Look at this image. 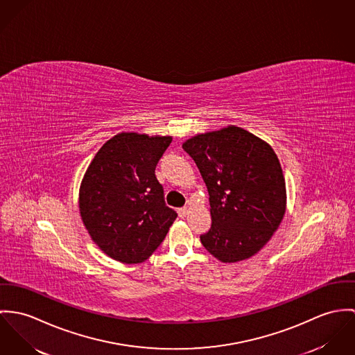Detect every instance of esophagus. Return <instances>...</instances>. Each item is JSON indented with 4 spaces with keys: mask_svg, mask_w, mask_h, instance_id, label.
I'll list each match as a JSON object with an SVG mask.
<instances>
[{
    "mask_svg": "<svg viewBox=\"0 0 355 355\" xmlns=\"http://www.w3.org/2000/svg\"><path fill=\"white\" fill-rule=\"evenodd\" d=\"M188 212H189V209H188L187 207H184V208H178V215H180L181 218H185V216L188 215Z\"/></svg>",
    "mask_w": 355,
    "mask_h": 355,
    "instance_id": "1",
    "label": "esophagus"
}]
</instances>
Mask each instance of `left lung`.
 <instances>
[{"mask_svg": "<svg viewBox=\"0 0 355 355\" xmlns=\"http://www.w3.org/2000/svg\"><path fill=\"white\" fill-rule=\"evenodd\" d=\"M182 148L209 195L212 225L200 236L202 246L222 263L259 253L286 212V181L274 148L234 125L196 135Z\"/></svg>", "mask_w": 355, "mask_h": 355, "instance_id": "1", "label": "left lung"}]
</instances>
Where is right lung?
Masks as SVG:
<instances>
[{
	"instance_id": "obj_1",
	"label": "right lung",
	"mask_w": 355,
	"mask_h": 355,
	"mask_svg": "<svg viewBox=\"0 0 355 355\" xmlns=\"http://www.w3.org/2000/svg\"><path fill=\"white\" fill-rule=\"evenodd\" d=\"M171 136L122 132L107 140L81 180V220L109 257L137 264L162 243L177 212L164 204L155 167Z\"/></svg>"
}]
</instances>
